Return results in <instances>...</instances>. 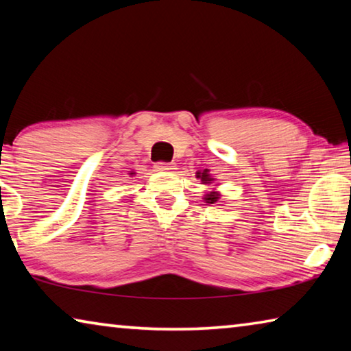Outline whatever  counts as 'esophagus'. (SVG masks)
Returning a JSON list of instances; mask_svg holds the SVG:
<instances>
[{"mask_svg": "<svg viewBox=\"0 0 351 351\" xmlns=\"http://www.w3.org/2000/svg\"><path fill=\"white\" fill-rule=\"evenodd\" d=\"M154 169L158 171H173L176 170V164L175 162H156L154 164Z\"/></svg>", "mask_w": 351, "mask_h": 351, "instance_id": "obj_1", "label": "esophagus"}]
</instances>
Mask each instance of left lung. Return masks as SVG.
I'll list each match as a JSON object with an SVG mask.
<instances>
[{"instance_id":"obj_1","label":"left lung","mask_w":351,"mask_h":351,"mask_svg":"<svg viewBox=\"0 0 351 351\" xmlns=\"http://www.w3.org/2000/svg\"><path fill=\"white\" fill-rule=\"evenodd\" d=\"M197 178H199L201 182H203V184H210L213 181V178L209 173H207V170L198 171ZM218 199H219V193L218 192H209V193L204 195V201H206V203H209V204H215Z\"/></svg>"}]
</instances>
